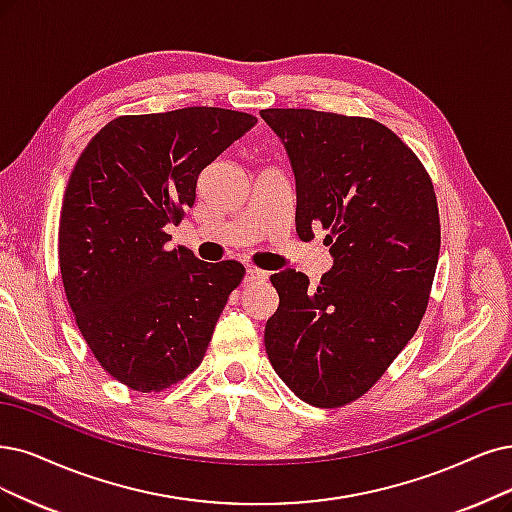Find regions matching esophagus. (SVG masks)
<instances>
[{"instance_id":"34e87169","label":"esophagus","mask_w":512,"mask_h":512,"mask_svg":"<svg viewBox=\"0 0 512 512\" xmlns=\"http://www.w3.org/2000/svg\"><path fill=\"white\" fill-rule=\"evenodd\" d=\"M268 280V272H261L257 268H249L244 274V282H266Z\"/></svg>"}]
</instances>
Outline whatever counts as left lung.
<instances>
[{"label":"left lung","instance_id":"8db88e82","mask_svg":"<svg viewBox=\"0 0 512 512\" xmlns=\"http://www.w3.org/2000/svg\"><path fill=\"white\" fill-rule=\"evenodd\" d=\"M285 145L301 240L327 230L333 268L272 274L280 304L266 325L274 371L301 401L348 405L386 373L418 331L441 249L430 175L394 132L371 118L261 109Z\"/></svg>","mask_w":512,"mask_h":512}]
</instances>
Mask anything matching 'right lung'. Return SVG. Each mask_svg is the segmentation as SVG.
I'll use <instances>...</instances> for the list:
<instances>
[{"mask_svg": "<svg viewBox=\"0 0 512 512\" xmlns=\"http://www.w3.org/2000/svg\"><path fill=\"white\" fill-rule=\"evenodd\" d=\"M257 124L185 107L120 116L90 139L65 189L59 263L75 323L101 367L137 392L181 382L204 358L244 266L166 249L202 170Z\"/></svg>", "mask_w": 512, "mask_h": 512, "instance_id": "add662e5", "label": "right lung"}]
</instances>
